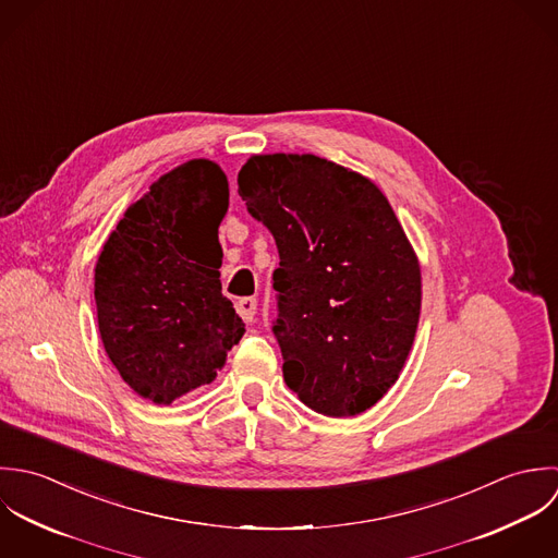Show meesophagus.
I'll use <instances>...</instances> for the list:
<instances>
[{"label":"esophagus","mask_w":558,"mask_h":558,"mask_svg":"<svg viewBox=\"0 0 558 558\" xmlns=\"http://www.w3.org/2000/svg\"><path fill=\"white\" fill-rule=\"evenodd\" d=\"M236 313L245 324H252L256 317V300L254 298H241L236 302Z\"/></svg>","instance_id":"34e87169"}]
</instances>
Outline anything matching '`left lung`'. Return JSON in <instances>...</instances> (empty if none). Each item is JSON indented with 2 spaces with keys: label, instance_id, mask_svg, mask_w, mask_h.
<instances>
[{
  "label": "left lung",
  "instance_id": "1",
  "mask_svg": "<svg viewBox=\"0 0 558 558\" xmlns=\"http://www.w3.org/2000/svg\"><path fill=\"white\" fill-rule=\"evenodd\" d=\"M276 241L271 332L287 386L324 416H355L397 381L421 315V269L386 196L315 155H256L236 177Z\"/></svg>",
  "mask_w": 558,
  "mask_h": 558
}]
</instances>
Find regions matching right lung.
<instances>
[{
    "mask_svg": "<svg viewBox=\"0 0 558 558\" xmlns=\"http://www.w3.org/2000/svg\"><path fill=\"white\" fill-rule=\"evenodd\" d=\"M226 209L220 166L187 161L126 209L99 256L95 300L106 351L120 377L157 405L211 384L245 332L218 271Z\"/></svg>",
    "mask_w": 558,
    "mask_h": 558,
    "instance_id": "right-lung-1",
    "label": "right lung"
}]
</instances>
